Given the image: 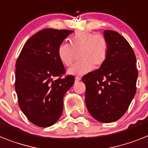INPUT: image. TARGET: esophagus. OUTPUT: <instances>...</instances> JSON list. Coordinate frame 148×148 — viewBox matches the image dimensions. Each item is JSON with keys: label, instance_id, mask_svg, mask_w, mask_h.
<instances>
[{"label": "esophagus", "instance_id": "1", "mask_svg": "<svg viewBox=\"0 0 148 148\" xmlns=\"http://www.w3.org/2000/svg\"><path fill=\"white\" fill-rule=\"evenodd\" d=\"M80 79H81V77H79V76H77V77H75V82L79 81Z\"/></svg>", "mask_w": 148, "mask_h": 148}]
</instances>
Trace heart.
<instances>
[{"mask_svg": "<svg viewBox=\"0 0 148 148\" xmlns=\"http://www.w3.org/2000/svg\"><path fill=\"white\" fill-rule=\"evenodd\" d=\"M69 44H60L57 56L61 63L66 67L72 65L76 56L78 61L69 73L72 75H83L95 68H100L105 63L109 52V45L106 37L100 33L78 32L71 37Z\"/></svg>", "mask_w": 148, "mask_h": 148, "instance_id": "1", "label": "heart"}]
</instances>
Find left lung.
<instances>
[{"label":"left lung","mask_w":148,"mask_h":148,"mask_svg":"<svg viewBox=\"0 0 148 148\" xmlns=\"http://www.w3.org/2000/svg\"><path fill=\"white\" fill-rule=\"evenodd\" d=\"M109 45L105 63L82 78L86 85V105L94 119L110 123L121 119L136 92L138 70L133 48L114 30H105Z\"/></svg>","instance_id":"left-lung-1"}]
</instances>
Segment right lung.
I'll use <instances>...</instances> for the list:
<instances>
[{"label": "right lung", "mask_w": 148, "mask_h": 148, "mask_svg": "<svg viewBox=\"0 0 148 148\" xmlns=\"http://www.w3.org/2000/svg\"><path fill=\"white\" fill-rule=\"evenodd\" d=\"M72 30L47 28L27 41L17 59L15 88L20 109L33 124L47 127L60 118L63 97L74 83L57 49Z\"/></svg>", "instance_id": "right-lung-1"}]
</instances>
